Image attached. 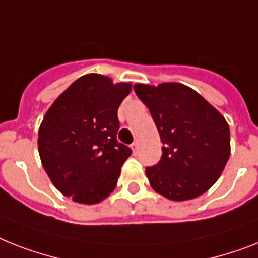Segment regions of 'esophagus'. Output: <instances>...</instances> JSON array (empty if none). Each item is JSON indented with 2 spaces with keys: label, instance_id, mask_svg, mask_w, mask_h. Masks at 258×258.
<instances>
[{
  "label": "esophagus",
  "instance_id": "obj_1",
  "mask_svg": "<svg viewBox=\"0 0 258 258\" xmlns=\"http://www.w3.org/2000/svg\"><path fill=\"white\" fill-rule=\"evenodd\" d=\"M131 148H133L134 154H136V152H138V148H139V143H138V142H134V143L131 144Z\"/></svg>",
  "mask_w": 258,
  "mask_h": 258
}]
</instances>
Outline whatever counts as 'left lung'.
Instances as JSON below:
<instances>
[{
    "mask_svg": "<svg viewBox=\"0 0 258 258\" xmlns=\"http://www.w3.org/2000/svg\"><path fill=\"white\" fill-rule=\"evenodd\" d=\"M162 139V158L146 168L151 187L175 202L190 200L216 183L231 155L229 125L200 94L181 83L134 86Z\"/></svg>",
    "mask_w": 258,
    "mask_h": 258,
    "instance_id": "left-lung-1",
    "label": "left lung"
}]
</instances>
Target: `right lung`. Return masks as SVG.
Returning <instances> with one entry per match:
<instances>
[{
	"mask_svg": "<svg viewBox=\"0 0 258 258\" xmlns=\"http://www.w3.org/2000/svg\"><path fill=\"white\" fill-rule=\"evenodd\" d=\"M130 91V83L83 75L43 116L38 131L42 165L56 189L75 203L96 204L116 187L120 167L133 154L116 139L118 108Z\"/></svg>",
	"mask_w": 258,
	"mask_h": 258,
	"instance_id": "add662e5",
	"label": "right lung"
}]
</instances>
